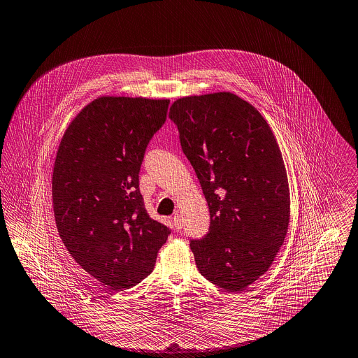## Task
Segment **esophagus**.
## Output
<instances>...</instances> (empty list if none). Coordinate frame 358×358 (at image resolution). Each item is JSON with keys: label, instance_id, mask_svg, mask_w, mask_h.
Masks as SVG:
<instances>
[{"label": "esophagus", "instance_id": "obj_1", "mask_svg": "<svg viewBox=\"0 0 358 358\" xmlns=\"http://www.w3.org/2000/svg\"><path fill=\"white\" fill-rule=\"evenodd\" d=\"M173 224H174V227H176L177 230L181 229V217H180L178 215H174V217H173Z\"/></svg>", "mask_w": 358, "mask_h": 358}]
</instances>
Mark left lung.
<instances>
[{"label": "left lung", "mask_w": 358, "mask_h": 358, "mask_svg": "<svg viewBox=\"0 0 358 358\" xmlns=\"http://www.w3.org/2000/svg\"><path fill=\"white\" fill-rule=\"evenodd\" d=\"M201 182L209 233L191 241L213 285L241 292L268 272L290 223V189L279 143L262 114L231 92L177 99L169 111Z\"/></svg>", "instance_id": "left-lung-1"}]
</instances>
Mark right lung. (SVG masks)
Segmentation results:
<instances>
[{"instance_id": "1", "label": "right lung", "mask_w": 358, "mask_h": 358, "mask_svg": "<svg viewBox=\"0 0 358 358\" xmlns=\"http://www.w3.org/2000/svg\"><path fill=\"white\" fill-rule=\"evenodd\" d=\"M169 103L100 96L71 121L57 150L52 206L59 237L75 262L111 290L142 282L170 234L148 215L138 176Z\"/></svg>"}]
</instances>
